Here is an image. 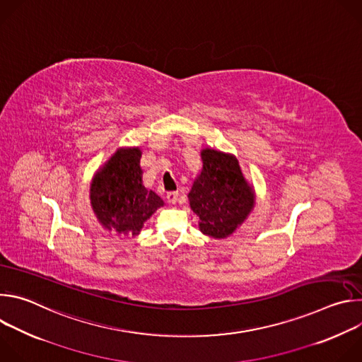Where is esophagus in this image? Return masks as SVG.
I'll return each mask as SVG.
<instances>
[{
    "instance_id": "1",
    "label": "esophagus",
    "mask_w": 362,
    "mask_h": 362,
    "mask_svg": "<svg viewBox=\"0 0 362 362\" xmlns=\"http://www.w3.org/2000/svg\"><path fill=\"white\" fill-rule=\"evenodd\" d=\"M166 199H168V202H169L170 204H175V203L177 202V199H179V193H177V192H169V193L166 194Z\"/></svg>"
}]
</instances>
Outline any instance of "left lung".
<instances>
[{
	"instance_id": "left-lung-1",
	"label": "left lung",
	"mask_w": 362,
	"mask_h": 362,
	"mask_svg": "<svg viewBox=\"0 0 362 362\" xmlns=\"http://www.w3.org/2000/svg\"><path fill=\"white\" fill-rule=\"evenodd\" d=\"M202 168L187 193L199 230L214 239L230 236L255 208V189L230 153L204 147Z\"/></svg>"
}]
</instances>
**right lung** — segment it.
Returning <instances> with one entry per match:
<instances>
[{"mask_svg": "<svg viewBox=\"0 0 362 362\" xmlns=\"http://www.w3.org/2000/svg\"><path fill=\"white\" fill-rule=\"evenodd\" d=\"M140 147H120L94 173L90 203L98 223L119 235L137 236L150 216L165 204L143 185Z\"/></svg>", "mask_w": 362, "mask_h": 362, "instance_id": "1", "label": "right lung"}]
</instances>
